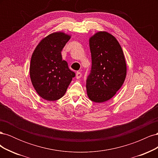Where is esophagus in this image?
Returning <instances> with one entry per match:
<instances>
[{
    "mask_svg": "<svg viewBox=\"0 0 158 158\" xmlns=\"http://www.w3.org/2000/svg\"><path fill=\"white\" fill-rule=\"evenodd\" d=\"M76 78L80 79L81 77H82V73H81L80 72H77V73H76Z\"/></svg>",
    "mask_w": 158,
    "mask_h": 158,
    "instance_id": "1",
    "label": "esophagus"
}]
</instances>
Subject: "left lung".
Masks as SVG:
<instances>
[{"label":"left lung","instance_id":"8db88e82","mask_svg":"<svg viewBox=\"0 0 158 158\" xmlns=\"http://www.w3.org/2000/svg\"><path fill=\"white\" fill-rule=\"evenodd\" d=\"M92 70L86 80L87 94L95 103L112 98L127 76V64L119 43L111 33L98 31L89 37Z\"/></svg>","mask_w":158,"mask_h":158}]
</instances>
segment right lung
<instances>
[{
    "label": "right lung",
    "instance_id": "add662e5",
    "mask_svg": "<svg viewBox=\"0 0 158 158\" xmlns=\"http://www.w3.org/2000/svg\"><path fill=\"white\" fill-rule=\"evenodd\" d=\"M69 34L56 31L42 39L31 55L30 76L37 94L47 101H56L63 96L75 73L61 51L70 39Z\"/></svg>",
    "mask_w": 158,
    "mask_h": 158
}]
</instances>
